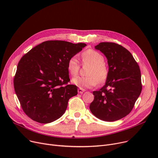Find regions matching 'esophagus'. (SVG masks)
<instances>
[{"mask_svg": "<svg viewBox=\"0 0 158 158\" xmlns=\"http://www.w3.org/2000/svg\"><path fill=\"white\" fill-rule=\"evenodd\" d=\"M77 92L79 94H83L85 92V89H82V88H78Z\"/></svg>", "mask_w": 158, "mask_h": 158, "instance_id": "obj_1", "label": "esophagus"}]
</instances>
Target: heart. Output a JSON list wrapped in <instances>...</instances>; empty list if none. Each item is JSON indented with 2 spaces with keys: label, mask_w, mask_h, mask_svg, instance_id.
Segmentation results:
<instances>
[{
  "label": "heart",
  "mask_w": 158,
  "mask_h": 158,
  "mask_svg": "<svg viewBox=\"0 0 158 158\" xmlns=\"http://www.w3.org/2000/svg\"><path fill=\"white\" fill-rule=\"evenodd\" d=\"M83 63H89L91 66L85 77H74L72 83L79 88H89L95 86L98 82L104 83L109 76V69L105 64L104 57L94 49H88L82 54ZM67 69L72 76H76L79 69V62L76 56L70 57L67 62Z\"/></svg>",
  "instance_id": "heart-1"
}]
</instances>
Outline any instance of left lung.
Returning <instances> with one entry per match:
<instances>
[{
    "label": "left lung",
    "mask_w": 158,
    "mask_h": 158,
    "mask_svg": "<svg viewBox=\"0 0 158 158\" xmlns=\"http://www.w3.org/2000/svg\"><path fill=\"white\" fill-rule=\"evenodd\" d=\"M95 48L106 57L109 76L105 85L93 92L89 110L102 120H118L130 113L142 92L140 69L131 53L120 45L101 42Z\"/></svg>",
    "instance_id": "obj_1"
}]
</instances>
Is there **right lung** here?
<instances>
[{"label":"right lung","mask_w":158,"mask_h":158,"mask_svg":"<svg viewBox=\"0 0 158 158\" xmlns=\"http://www.w3.org/2000/svg\"><path fill=\"white\" fill-rule=\"evenodd\" d=\"M86 46L61 40L38 45L19 61L14 77V88L23 111L32 120L48 123L60 118L69 99L77 94L70 81L69 58Z\"/></svg>","instance_id":"add662e5"}]
</instances>
